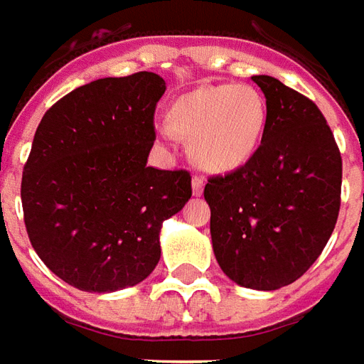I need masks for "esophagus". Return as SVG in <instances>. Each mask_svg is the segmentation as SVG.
Returning a JSON list of instances; mask_svg holds the SVG:
<instances>
[{
	"label": "esophagus",
	"instance_id": "1",
	"mask_svg": "<svg viewBox=\"0 0 364 364\" xmlns=\"http://www.w3.org/2000/svg\"><path fill=\"white\" fill-rule=\"evenodd\" d=\"M203 186H205V182H203V178H201V176H193L192 178L193 196H201V193H203Z\"/></svg>",
	"mask_w": 364,
	"mask_h": 364
}]
</instances>
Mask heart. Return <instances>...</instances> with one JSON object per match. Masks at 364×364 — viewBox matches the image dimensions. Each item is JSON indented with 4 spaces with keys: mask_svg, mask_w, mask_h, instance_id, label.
Masks as SVG:
<instances>
[{
    "mask_svg": "<svg viewBox=\"0 0 364 364\" xmlns=\"http://www.w3.org/2000/svg\"><path fill=\"white\" fill-rule=\"evenodd\" d=\"M264 127L266 102L254 87L213 85L182 95L168 112V126L159 127V134L192 141L200 166L227 172L254 155Z\"/></svg>",
    "mask_w": 364,
    "mask_h": 364,
    "instance_id": "b5f03b06",
    "label": "heart"
}]
</instances>
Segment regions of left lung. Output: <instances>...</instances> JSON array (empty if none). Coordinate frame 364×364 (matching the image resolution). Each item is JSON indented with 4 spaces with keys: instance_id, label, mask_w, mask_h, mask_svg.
I'll return each instance as SVG.
<instances>
[{
    "instance_id": "1",
    "label": "left lung",
    "mask_w": 364,
    "mask_h": 364,
    "mask_svg": "<svg viewBox=\"0 0 364 364\" xmlns=\"http://www.w3.org/2000/svg\"><path fill=\"white\" fill-rule=\"evenodd\" d=\"M266 127L254 155L209 176L215 258L230 279L275 291L306 273L330 240L341 203V155L323 114L279 79L254 75Z\"/></svg>"
}]
</instances>
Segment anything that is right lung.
Wrapping results in <instances>:
<instances>
[{
    "mask_svg": "<svg viewBox=\"0 0 364 364\" xmlns=\"http://www.w3.org/2000/svg\"><path fill=\"white\" fill-rule=\"evenodd\" d=\"M163 77H105L60 98L36 127L21 182L38 258L71 287H134L161 258L164 219L192 198L188 171L147 166Z\"/></svg>",
    "mask_w": 364,
    "mask_h": 364,
    "instance_id": "right-lung-1",
    "label": "right lung"
}]
</instances>
